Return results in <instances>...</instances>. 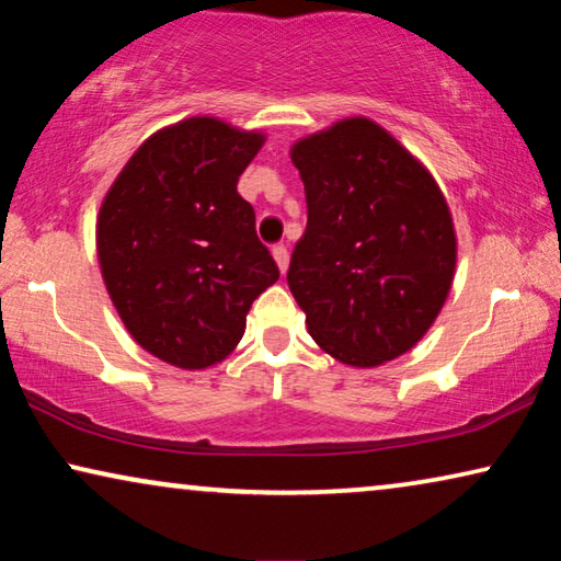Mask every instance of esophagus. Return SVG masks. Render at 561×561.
I'll list each match as a JSON object with an SVG mask.
<instances>
[{
  "label": "esophagus",
  "instance_id": "34e87169",
  "mask_svg": "<svg viewBox=\"0 0 561 561\" xmlns=\"http://www.w3.org/2000/svg\"><path fill=\"white\" fill-rule=\"evenodd\" d=\"M273 257H275V263H278L280 273H286V271H288V260H290L286 244H275V248H273Z\"/></svg>",
  "mask_w": 561,
  "mask_h": 561
}]
</instances>
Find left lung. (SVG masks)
<instances>
[{"instance_id": "obj_1", "label": "left lung", "mask_w": 561, "mask_h": 561, "mask_svg": "<svg viewBox=\"0 0 561 561\" xmlns=\"http://www.w3.org/2000/svg\"><path fill=\"white\" fill-rule=\"evenodd\" d=\"M306 232L288 286L317 344L344 365L409 352L449 294L457 240L439 186L370 119L336 122L290 150Z\"/></svg>"}]
</instances>
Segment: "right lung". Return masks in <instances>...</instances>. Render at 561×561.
<instances>
[{"mask_svg": "<svg viewBox=\"0 0 561 561\" xmlns=\"http://www.w3.org/2000/svg\"><path fill=\"white\" fill-rule=\"evenodd\" d=\"M263 135L194 117L145 140L96 225L102 275L127 332L186 370L225 359L255 298L278 280L237 181Z\"/></svg>", "mask_w": 561, "mask_h": 561, "instance_id": "add662e5", "label": "right lung"}]
</instances>
